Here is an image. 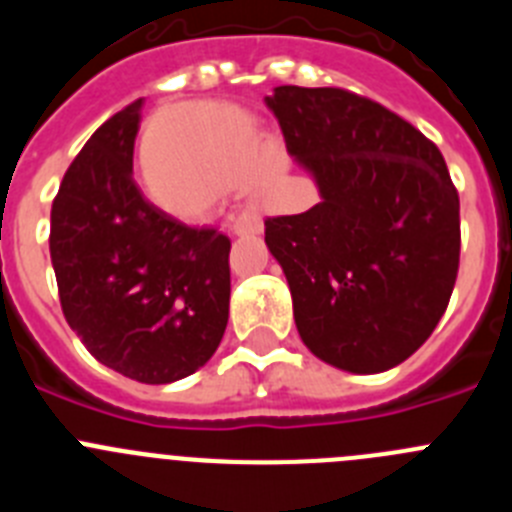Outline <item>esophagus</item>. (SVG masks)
Returning a JSON list of instances; mask_svg holds the SVG:
<instances>
[{
  "mask_svg": "<svg viewBox=\"0 0 512 512\" xmlns=\"http://www.w3.org/2000/svg\"><path fill=\"white\" fill-rule=\"evenodd\" d=\"M264 230V223H261L259 215H241L233 223L235 235H259Z\"/></svg>",
  "mask_w": 512,
  "mask_h": 512,
  "instance_id": "34e87169",
  "label": "esophagus"
}]
</instances>
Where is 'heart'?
I'll use <instances>...</instances> for the list:
<instances>
[{
    "label": "heart",
    "mask_w": 512,
    "mask_h": 512,
    "mask_svg": "<svg viewBox=\"0 0 512 512\" xmlns=\"http://www.w3.org/2000/svg\"><path fill=\"white\" fill-rule=\"evenodd\" d=\"M151 152L162 161L153 162ZM274 179L261 128L233 107L176 104L156 117L148 133L146 187L171 215L202 217L230 189L243 187L253 207H271Z\"/></svg>",
    "instance_id": "1"
}]
</instances>
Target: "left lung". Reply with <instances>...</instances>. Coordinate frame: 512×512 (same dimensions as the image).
<instances>
[{
    "label": "left lung",
    "mask_w": 512,
    "mask_h": 512,
    "mask_svg": "<svg viewBox=\"0 0 512 512\" xmlns=\"http://www.w3.org/2000/svg\"><path fill=\"white\" fill-rule=\"evenodd\" d=\"M320 202L269 217L302 343L325 364L379 374L413 356L459 271V194L441 151L372 99L277 87L264 99Z\"/></svg>",
    "instance_id": "8db88e82"
}]
</instances>
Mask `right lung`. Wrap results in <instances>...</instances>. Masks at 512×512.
I'll return each mask as SVG.
<instances>
[{
	"mask_svg": "<svg viewBox=\"0 0 512 512\" xmlns=\"http://www.w3.org/2000/svg\"><path fill=\"white\" fill-rule=\"evenodd\" d=\"M140 110L135 99L112 115L63 176L51 261L66 323L89 354L135 382L169 384L223 341L230 238L179 223L135 187Z\"/></svg>",
	"mask_w": 512,
	"mask_h": 512,
	"instance_id": "obj_1",
	"label": "right lung"
}]
</instances>
